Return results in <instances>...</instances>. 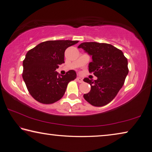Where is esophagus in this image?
Here are the masks:
<instances>
[{
    "label": "esophagus",
    "mask_w": 152,
    "mask_h": 152,
    "mask_svg": "<svg viewBox=\"0 0 152 152\" xmlns=\"http://www.w3.org/2000/svg\"><path fill=\"white\" fill-rule=\"evenodd\" d=\"M76 80H77V81L79 82V83H82V82H83V79L80 78V77H78V78H76Z\"/></svg>",
    "instance_id": "34e87169"
}]
</instances>
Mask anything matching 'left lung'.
Wrapping results in <instances>:
<instances>
[{
    "label": "left lung",
    "mask_w": 152,
    "mask_h": 152,
    "mask_svg": "<svg viewBox=\"0 0 152 152\" xmlns=\"http://www.w3.org/2000/svg\"><path fill=\"white\" fill-rule=\"evenodd\" d=\"M92 56L89 72L94 73L97 80L86 78L91 90L84 98L94 106H103L114 99L125 82L128 74V60L122 50L110 44L95 42H83L78 46Z\"/></svg>",
    "instance_id": "1"
}]
</instances>
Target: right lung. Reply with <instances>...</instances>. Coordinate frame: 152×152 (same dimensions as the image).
Masks as SVG:
<instances>
[{
	"label": "right lung",
	"instance_id": "obj_1",
	"mask_svg": "<svg viewBox=\"0 0 152 152\" xmlns=\"http://www.w3.org/2000/svg\"><path fill=\"white\" fill-rule=\"evenodd\" d=\"M78 41L48 40L28 51L23 60V78L30 94L40 103L50 104L61 99L68 84L76 78L74 70L65 75L56 71L64 63V52Z\"/></svg>",
	"mask_w": 152,
	"mask_h": 152
}]
</instances>
